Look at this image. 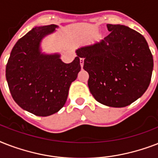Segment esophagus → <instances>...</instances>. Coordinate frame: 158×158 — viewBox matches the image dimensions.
<instances>
[{
    "label": "esophagus",
    "instance_id": "obj_1",
    "mask_svg": "<svg viewBox=\"0 0 158 158\" xmlns=\"http://www.w3.org/2000/svg\"><path fill=\"white\" fill-rule=\"evenodd\" d=\"M79 61H80V65H81V68H83V66H84V58H80Z\"/></svg>",
    "mask_w": 158,
    "mask_h": 158
}]
</instances>
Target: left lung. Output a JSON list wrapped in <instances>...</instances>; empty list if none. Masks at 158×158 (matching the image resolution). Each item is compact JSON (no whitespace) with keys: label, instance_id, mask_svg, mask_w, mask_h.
<instances>
[{"label":"left lung","instance_id":"obj_1","mask_svg":"<svg viewBox=\"0 0 158 158\" xmlns=\"http://www.w3.org/2000/svg\"><path fill=\"white\" fill-rule=\"evenodd\" d=\"M109 35L76 50L89 74V91L100 103L125 107L149 86L153 58L144 37L120 24H106Z\"/></svg>","mask_w":158,"mask_h":158}]
</instances>
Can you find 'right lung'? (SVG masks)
<instances>
[{
  "instance_id": "1",
  "label": "right lung",
  "mask_w": 158,
  "mask_h": 158,
  "mask_svg": "<svg viewBox=\"0 0 158 158\" xmlns=\"http://www.w3.org/2000/svg\"><path fill=\"white\" fill-rule=\"evenodd\" d=\"M58 26H37L19 39L11 51L6 77L11 96L22 109L38 116L59 111L72 82L81 69L79 56L65 64L59 53L46 54L41 43Z\"/></svg>"
}]
</instances>
